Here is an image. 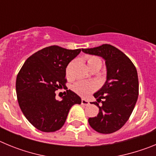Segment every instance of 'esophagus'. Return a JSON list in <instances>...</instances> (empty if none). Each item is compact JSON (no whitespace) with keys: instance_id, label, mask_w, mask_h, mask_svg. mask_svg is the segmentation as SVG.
I'll return each instance as SVG.
<instances>
[{"instance_id":"esophagus-1","label":"esophagus","mask_w":156,"mask_h":156,"mask_svg":"<svg viewBox=\"0 0 156 156\" xmlns=\"http://www.w3.org/2000/svg\"><path fill=\"white\" fill-rule=\"evenodd\" d=\"M81 104H82L83 105H90V102H89V101L82 98L81 99Z\"/></svg>"}]
</instances>
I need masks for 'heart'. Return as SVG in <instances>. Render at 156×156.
<instances>
[{"label": "heart", "instance_id": "b5f03b06", "mask_svg": "<svg viewBox=\"0 0 156 156\" xmlns=\"http://www.w3.org/2000/svg\"><path fill=\"white\" fill-rule=\"evenodd\" d=\"M86 60L89 69L93 68L101 69L102 65V62L101 58L97 56H88L86 58ZM96 88H97V85L95 84L94 83L88 82V81H78L72 87V89L73 90L74 92L83 97L87 96Z\"/></svg>", "mask_w": 156, "mask_h": 156}]
</instances>
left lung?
Listing matches in <instances>:
<instances>
[{
  "instance_id": "1",
  "label": "left lung",
  "mask_w": 156,
  "mask_h": 156,
  "mask_svg": "<svg viewBox=\"0 0 156 156\" xmlns=\"http://www.w3.org/2000/svg\"><path fill=\"white\" fill-rule=\"evenodd\" d=\"M85 54L101 57L105 61L106 81L96 93L97 101L103 105L97 116L88 122L94 130L101 133H112L120 129L131 115L138 98L137 72L130 59L118 48L102 44L94 48L82 49Z\"/></svg>"
}]
</instances>
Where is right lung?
Masks as SVG:
<instances>
[{"label": "right lung", "instance_id": "add662e5", "mask_svg": "<svg viewBox=\"0 0 156 156\" xmlns=\"http://www.w3.org/2000/svg\"><path fill=\"white\" fill-rule=\"evenodd\" d=\"M80 51L55 45L47 47L28 58L19 71L16 83L19 107L41 131L61 129L72 106L81 103L80 98L71 90H66L61 101L56 100L55 93L66 87V67Z\"/></svg>", "mask_w": 156, "mask_h": 156}]
</instances>
